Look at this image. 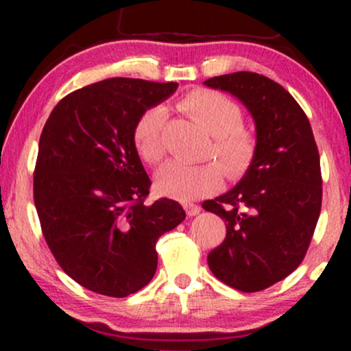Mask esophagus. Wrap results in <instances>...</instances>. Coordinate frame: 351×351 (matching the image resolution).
<instances>
[{
	"label": "esophagus",
	"mask_w": 351,
	"mask_h": 351,
	"mask_svg": "<svg viewBox=\"0 0 351 351\" xmlns=\"http://www.w3.org/2000/svg\"><path fill=\"white\" fill-rule=\"evenodd\" d=\"M184 211H186V215H188V216H196V215H199L201 208L198 206V204L186 203V204H184Z\"/></svg>",
	"instance_id": "34e87169"
}]
</instances>
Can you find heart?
<instances>
[{"mask_svg":"<svg viewBox=\"0 0 351 351\" xmlns=\"http://www.w3.org/2000/svg\"><path fill=\"white\" fill-rule=\"evenodd\" d=\"M183 106L213 135L211 153L223 165L228 175L236 176L249 167L256 153V135L243 122V110L234 100L216 90L193 92ZM167 110L153 106L143 112L135 125L136 150L145 162L158 163L165 155L163 130ZM221 181V168L215 162L186 165L168 162L156 173L155 184L162 195L181 201L198 199L215 191Z\"/></svg>","mask_w":351,"mask_h":351,"instance_id":"1","label":"heart"}]
</instances>
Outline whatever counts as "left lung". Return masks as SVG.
<instances>
[{
    "mask_svg": "<svg viewBox=\"0 0 351 351\" xmlns=\"http://www.w3.org/2000/svg\"><path fill=\"white\" fill-rule=\"evenodd\" d=\"M203 84L244 104L257 142L239 183L203 203L226 223L208 265L229 287L259 292L295 271L312 241L322 208L318 148L305 112L272 79L243 71Z\"/></svg>",
    "mask_w": 351,
    "mask_h": 351,
    "instance_id": "left-lung-1",
    "label": "left lung"
}]
</instances>
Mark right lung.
<instances>
[{
  "label": "right lung",
  "instance_id": "right-lung-1",
  "mask_svg": "<svg viewBox=\"0 0 351 351\" xmlns=\"http://www.w3.org/2000/svg\"><path fill=\"white\" fill-rule=\"evenodd\" d=\"M176 82L114 77L66 95L43 128L34 204L62 271L108 297L138 292L155 276L156 241L186 217L176 201L145 204L152 181L135 147L145 110Z\"/></svg>",
  "mask_w": 351,
  "mask_h": 351
}]
</instances>
